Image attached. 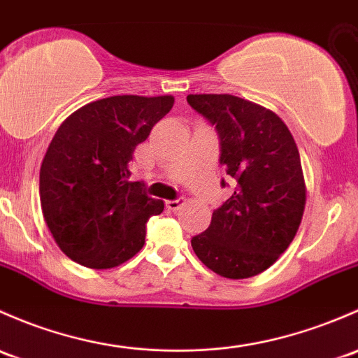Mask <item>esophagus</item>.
I'll use <instances>...</instances> for the list:
<instances>
[{
  "label": "esophagus",
  "mask_w": 358,
  "mask_h": 358,
  "mask_svg": "<svg viewBox=\"0 0 358 358\" xmlns=\"http://www.w3.org/2000/svg\"><path fill=\"white\" fill-rule=\"evenodd\" d=\"M183 204H185V199H183V197L175 199V201H166V208L169 210H178Z\"/></svg>",
  "instance_id": "esophagus-1"
}]
</instances>
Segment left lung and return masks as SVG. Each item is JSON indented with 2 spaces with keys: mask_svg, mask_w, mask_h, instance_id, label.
Wrapping results in <instances>:
<instances>
[{
  "mask_svg": "<svg viewBox=\"0 0 358 358\" xmlns=\"http://www.w3.org/2000/svg\"><path fill=\"white\" fill-rule=\"evenodd\" d=\"M187 101L216 125L220 163L235 185L209 228L192 238V248L223 278L261 274L293 242L306 209V180L292 131L276 113L231 94H189Z\"/></svg>",
  "mask_w": 358,
  "mask_h": 358,
  "instance_id": "left-lung-1",
  "label": "left lung"
}]
</instances>
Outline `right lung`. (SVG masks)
<instances>
[{"mask_svg":"<svg viewBox=\"0 0 358 358\" xmlns=\"http://www.w3.org/2000/svg\"><path fill=\"white\" fill-rule=\"evenodd\" d=\"M173 104V96H111L71 113L56 130L41 164V208L71 261L111 269L144 247L145 223L164 202L130 182V161Z\"/></svg>","mask_w":358,"mask_h":358,"instance_id":"add662e5","label":"right lung"}]
</instances>
